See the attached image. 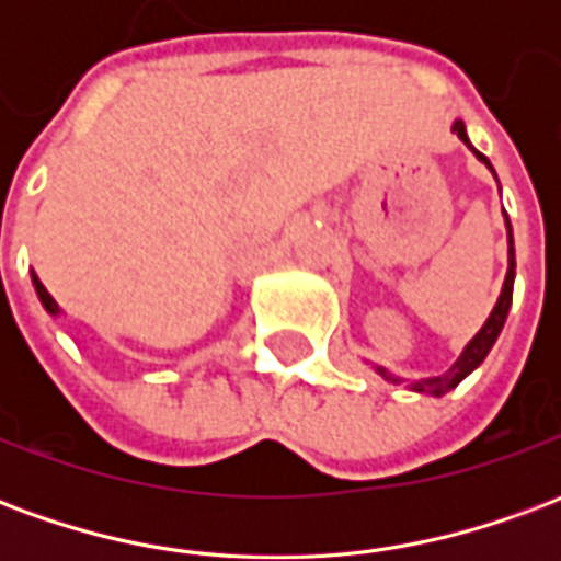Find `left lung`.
<instances>
[{"instance_id":"8db88e82","label":"left lung","mask_w":561,"mask_h":561,"mask_svg":"<svg viewBox=\"0 0 561 561\" xmlns=\"http://www.w3.org/2000/svg\"><path fill=\"white\" fill-rule=\"evenodd\" d=\"M450 131H457V138L466 144V147L474 152V159L481 161V164H486L490 171H493V164H490V159L486 156H481L478 149L471 147L469 140V131H466V123L462 119H454V126H450ZM495 176V171H493ZM505 228H507V273H505V282H502V294H499V300H495L493 312H490V318L483 321V328L471 336L469 342H466V348L459 352V357L454 360V364L447 366L445 373H438V376H426V378H402L397 376V373H390V369H385V366H376V373L385 381H393V385H405L409 390H414V393H426V397H445L447 390H454L462 381L466 376H471L478 366L483 364V357L490 354V348L495 345V340H499V333H502V328H505V318H507V309H511V297H514V276H517V257H514V231H511V221H507L505 216Z\"/></svg>"}]
</instances>
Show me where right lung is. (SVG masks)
Returning a JSON list of instances; mask_svg holds the SVG:
<instances>
[{
    "instance_id": "add662e5",
    "label": "right lung",
    "mask_w": 561,
    "mask_h": 561,
    "mask_svg": "<svg viewBox=\"0 0 561 561\" xmlns=\"http://www.w3.org/2000/svg\"><path fill=\"white\" fill-rule=\"evenodd\" d=\"M32 285H35V294H38V300H42L44 312H47V316H54V318L62 316V309H59V304H56L54 297H50V294H47V288H44L42 279H38V276H35V273H32Z\"/></svg>"
}]
</instances>
